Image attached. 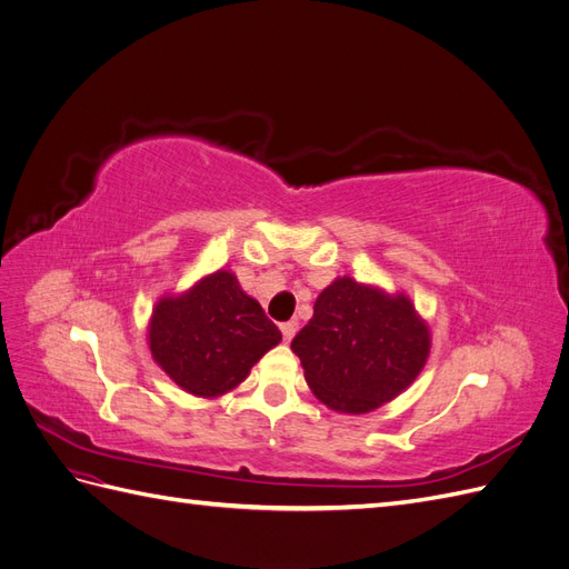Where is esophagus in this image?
<instances>
[{
    "label": "esophagus",
    "mask_w": 569,
    "mask_h": 569,
    "mask_svg": "<svg viewBox=\"0 0 569 569\" xmlns=\"http://www.w3.org/2000/svg\"><path fill=\"white\" fill-rule=\"evenodd\" d=\"M297 320H289V322H282L280 325V330H282V337H284V341H291V337L297 335Z\"/></svg>",
    "instance_id": "1"
}]
</instances>
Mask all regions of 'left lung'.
Segmentation results:
<instances>
[{
    "instance_id": "left-lung-1",
    "label": "left lung",
    "mask_w": 569,
    "mask_h": 569,
    "mask_svg": "<svg viewBox=\"0 0 569 569\" xmlns=\"http://www.w3.org/2000/svg\"><path fill=\"white\" fill-rule=\"evenodd\" d=\"M429 343V327L406 295L337 278L320 291L291 351L327 408L360 416L416 382Z\"/></svg>"
}]
</instances>
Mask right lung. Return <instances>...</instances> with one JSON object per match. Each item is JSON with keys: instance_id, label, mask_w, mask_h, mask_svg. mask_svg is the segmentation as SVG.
I'll return each instance as SVG.
<instances>
[{"instance_id": "obj_1", "label": "right lung", "mask_w": 569, "mask_h": 569, "mask_svg": "<svg viewBox=\"0 0 569 569\" xmlns=\"http://www.w3.org/2000/svg\"><path fill=\"white\" fill-rule=\"evenodd\" d=\"M282 332L230 270L206 274L178 297H163L149 320V349L187 393L216 399L247 380Z\"/></svg>"}]
</instances>
